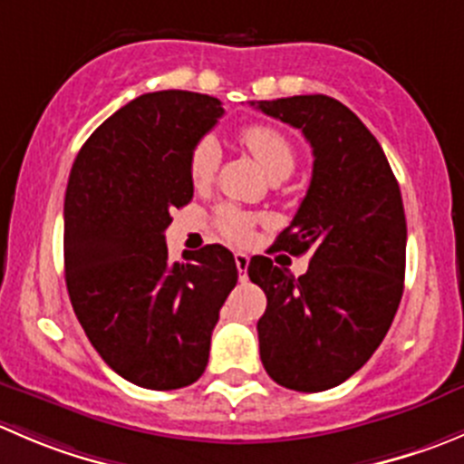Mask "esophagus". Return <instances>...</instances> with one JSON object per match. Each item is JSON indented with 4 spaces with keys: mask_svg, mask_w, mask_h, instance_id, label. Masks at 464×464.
Returning <instances> with one entry per match:
<instances>
[{
    "mask_svg": "<svg viewBox=\"0 0 464 464\" xmlns=\"http://www.w3.org/2000/svg\"><path fill=\"white\" fill-rule=\"evenodd\" d=\"M233 258H236V267H237V272H240V281H245L246 267H249V256L242 254V251H236V256H233Z\"/></svg>",
    "mask_w": 464,
    "mask_h": 464,
    "instance_id": "obj_1",
    "label": "esophagus"
}]
</instances>
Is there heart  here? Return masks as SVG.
Listing matches in <instances>:
<instances>
[{"instance_id":"obj_1","label":"heart","mask_w":464,"mask_h":464,"mask_svg":"<svg viewBox=\"0 0 464 464\" xmlns=\"http://www.w3.org/2000/svg\"><path fill=\"white\" fill-rule=\"evenodd\" d=\"M240 142L258 160V165L269 174V179L287 177L295 169V147L278 129L269 127V124H249V127L242 129ZM218 165L219 145L213 138H201L192 147L190 159H188L190 181L195 186H206L218 172ZM215 222H218L219 233L233 242H246L254 231V218L245 210L233 208V206L219 208Z\"/></svg>"}]
</instances>
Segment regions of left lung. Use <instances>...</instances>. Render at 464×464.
Segmentation results:
<instances>
[{
    "label": "left lung",
    "instance_id": "1",
    "mask_svg": "<svg viewBox=\"0 0 464 464\" xmlns=\"http://www.w3.org/2000/svg\"><path fill=\"white\" fill-rule=\"evenodd\" d=\"M251 106L301 129L314 159L308 192L269 249L310 254L308 272L295 276L267 256L246 267L267 296L260 361L283 388L322 392L370 361L397 314L406 276L401 190L379 140L337 99L296 94Z\"/></svg>",
    "mask_w": 464,
    "mask_h": 464
}]
</instances>
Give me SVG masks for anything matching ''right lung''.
<instances>
[{
	"label": "right lung",
	"instance_id": "right-lung-1",
	"mask_svg": "<svg viewBox=\"0 0 464 464\" xmlns=\"http://www.w3.org/2000/svg\"><path fill=\"white\" fill-rule=\"evenodd\" d=\"M224 115L188 90L147 92L85 140L65 192V283L90 344L147 390L192 385L208 365L219 308L237 283L222 245L172 263L165 228L192 199L190 151Z\"/></svg>",
	"mask_w": 464,
	"mask_h": 464
}]
</instances>
